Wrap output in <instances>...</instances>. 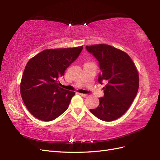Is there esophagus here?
I'll use <instances>...</instances> for the list:
<instances>
[{"label":"esophagus","mask_w":160,"mask_h":160,"mask_svg":"<svg viewBox=\"0 0 160 160\" xmlns=\"http://www.w3.org/2000/svg\"><path fill=\"white\" fill-rule=\"evenodd\" d=\"M81 96H82V97H84V98H87V96H88V95L87 94H84V93H79Z\"/></svg>","instance_id":"34e87169"}]
</instances>
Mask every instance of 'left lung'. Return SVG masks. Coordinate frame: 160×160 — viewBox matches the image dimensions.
<instances>
[{
  "label": "left lung",
  "mask_w": 160,
  "mask_h": 160,
  "mask_svg": "<svg viewBox=\"0 0 160 160\" xmlns=\"http://www.w3.org/2000/svg\"><path fill=\"white\" fill-rule=\"evenodd\" d=\"M88 52L96 58L101 72L98 82L107 83L100 104L90 109L100 120L111 122L117 120L130 107L139 88V75L135 64L127 53L115 47L100 44L87 46Z\"/></svg>",
  "instance_id": "1"
}]
</instances>
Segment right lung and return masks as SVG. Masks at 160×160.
Segmentation results:
<instances>
[{
  "label": "right lung",
  "mask_w": 160,
  "mask_h": 160,
  "mask_svg": "<svg viewBox=\"0 0 160 160\" xmlns=\"http://www.w3.org/2000/svg\"><path fill=\"white\" fill-rule=\"evenodd\" d=\"M83 47L46 49L26 64L20 94L28 111L42 121H52L65 111L75 92L59 87L58 78L76 60Z\"/></svg>",
  "instance_id": "right-lung-1"
}]
</instances>
